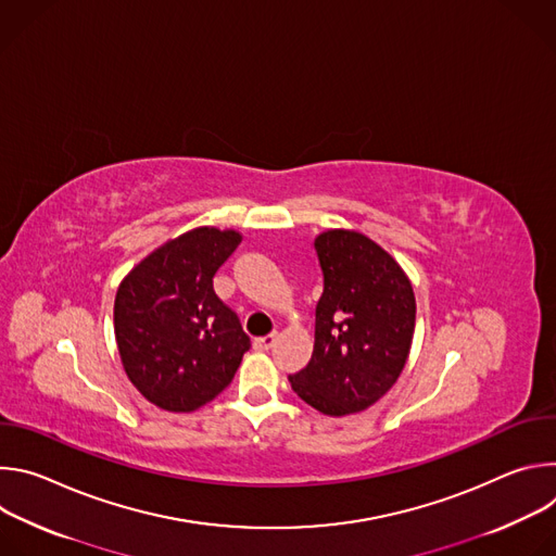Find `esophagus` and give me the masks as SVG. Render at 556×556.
I'll return each mask as SVG.
<instances>
[{"label": "esophagus", "instance_id": "1", "mask_svg": "<svg viewBox=\"0 0 556 556\" xmlns=\"http://www.w3.org/2000/svg\"><path fill=\"white\" fill-rule=\"evenodd\" d=\"M275 341H277V332L266 334V337H257V339L253 341V348L260 350V352H266V350H270V348L275 345Z\"/></svg>", "mask_w": 556, "mask_h": 556}]
</instances>
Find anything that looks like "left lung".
I'll list each match as a JSON object with an SVG mask.
<instances>
[{"label": "left lung", "mask_w": 556, "mask_h": 556, "mask_svg": "<svg viewBox=\"0 0 556 556\" xmlns=\"http://www.w3.org/2000/svg\"><path fill=\"white\" fill-rule=\"evenodd\" d=\"M324 270L309 363L288 376L303 403L326 416L365 412L399 380L414 339L416 296L387 251L356 230L314 240Z\"/></svg>", "instance_id": "1"}]
</instances>
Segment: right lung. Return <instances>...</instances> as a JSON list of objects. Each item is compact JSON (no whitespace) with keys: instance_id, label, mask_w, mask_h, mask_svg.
<instances>
[{"instance_id":"1","label":"right lung","mask_w":556,"mask_h":556,"mask_svg":"<svg viewBox=\"0 0 556 556\" xmlns=\"http://www.w3.org/2000/svg\"><path fill=\"white\" fill-rule=\"evenodd\" d=\"M237 230L200 226L147 255L121 281L114 332L127 378L149 403L189 414L224 391L251 339L215 294L217 268L240 247Z\"/></svg>"}]
</instances>
